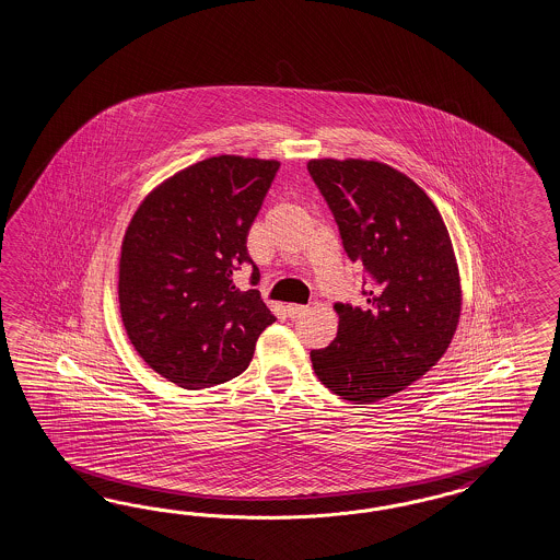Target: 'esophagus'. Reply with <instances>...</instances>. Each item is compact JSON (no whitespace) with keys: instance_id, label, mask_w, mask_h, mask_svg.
Segmentation results:
<instances>
[{"instance_id":"esophagus-1","label":"esophagus","mask_w":560,"mask_h":560,"mask_svg":"<svg viewBox=\"0 0 560 560\" xmlns=\"http://www.w3.org/2000/svg\"><path fill=\"white\" fill-rule=\"evenodd\" d=\"M285 312H288L289 318H300V316H304L305 312H307V307L305 305L289 304L285 307Z\"/></svg>"}]
</instances>
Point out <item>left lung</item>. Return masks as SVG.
Instances as JSON below:
<instances>
[{"label":"left lung","mask_w":560,"mask_h":560,"mask_svg":"<svg viewBox=\"0 0 560 560\" xmlns=\"http://www.w3.org/2000/svg\"><path fill=\"white\" fill-rule=\"evenodd\" d=\"M307 172L345 253L372 281L368 304H335L337 339L310 353L312 365L328 390L370 405L429 372L454 339L462 289L452 240L423 188L388 164L326 158Z\"/></svg>","instance_id":"obj_1"}]
</instances>
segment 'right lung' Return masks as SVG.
I'll return each instance as SVG.
<instances>
[{"instance_id":"add662e5","label":"right lung","mask_w":560,"mask_h":560,"mask_svg":"<svg viewBox=\"0 0 560 560\" xmlns=\"http://www.w3.org/2000/svg\"><path fill=\"white\" fill-rule=\"evenodd\" d=\"M279 170L277 160L215 155L176 172L139 205L122 237L119 307L137 353L187 390L244 372L275 323L258 289L234 272L253 265L246 237Z\"/></svg>"}]
</instances>
